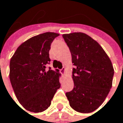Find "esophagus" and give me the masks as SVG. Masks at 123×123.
Returning <instances> with one entry per match:
<instances>
[{
	"label": "esophagus",
	"instance_id": "esophagus-1",
	"mask_svg": "<svg viewBox=\"0 0 123 123\" xmlns=\"http://www.w3.org/2000/svg\"><path fill=\"white\" fill-rule=\"evenodd\" d=\"M65 71H66V69H65L64 67H63L62 69H60V72H61V74H62L65 73Z\"/></svg>",
	"mask_w": 123,
	"mask_h": 123
}]
</instances>
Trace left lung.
I'll return each mask as SVG.
<instances>
[{"instance_id": "obj_1", "label": "left lung", "mask_w": 123, "mask_h": 123, "mask_svg": "<svg viewBox=\"0 0 123 123\" xmlns=\"http://www.w3.org/2000/svg\"><path fill=\"white\" fill-rule=\"evenodd\" d=\"M69 48L74 88L66 96L72 109L81 113L97 110L110 92L114 69L102 46L90 36L81 32L62 35Z\"/></svg>"}]
</instances>
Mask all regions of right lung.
Here are the masks:
<instances>
[{"instance_id": "right-lung-1", "label": "right lung", "mask_w": 123, "mask_h": 123, "mask_svg": "<svg viewBox=\"0 0 123 123\" xmlns=\"http://www.w3.org/2000/svg\"><path fill=\"white\" fill-rule=\"evenodd\" d=\"M59 35L46 32L31 37L18 47L11 59L10 81L16 98L28 111L46 110L60 88L59 70L46 68L51 61V43Z\"/></svg>"}]
</instances>
